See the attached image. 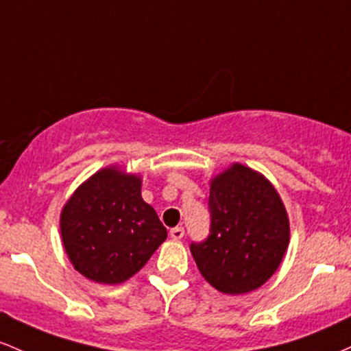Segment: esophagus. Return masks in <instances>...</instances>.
Segmentation results:
<instances>
[{"instance_id": "34e87169", "label": "esophagus", "mask_w": 351, "mask_h": 351, "mask_svg": "<svg viewBox=\"0 0 351 351\" xmlns=\"http://www.w3.org/2000/svg\"><path fill=\"white\" fill-rule=\"evenodd\" d=\"M171 237L174 240H180L184 237V228L182 227H174L171 228Z\"/></svg>"}]
</instances>
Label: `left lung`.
Segmentation results:
<instances>
[{
    "label": "left lung",
    "instance_id": "8db88e82",
    "mask_svg": "<svg viewBox=\"0 0 351 351\" xmlns=\"http://www.w3.org/2000/svg\"><path fill=\"white\" fill-rule=\"evenodd\" d=\"M210 234L191 243L200 274L219 292L249 293L280 265L290 223L280 195L261 172L232 164L210 180Z\"/></svg>",
    "mask_w": 351,
    "mask_h": 351
}]
</instances>
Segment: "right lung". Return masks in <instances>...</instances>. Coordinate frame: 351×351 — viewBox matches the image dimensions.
I'll list each match as a JSON object with an SVG mask.
<instances>
[{
  "instance_id": "add662e5",
  "label": "right lung",
  "mask_w": 351,
  "mask_h": 351,
  "mask_svg": "<svg viewBox=\"0 0 351 351\" xmlns=\"http://www.w3.org/2000/svg\"><path fill=\"white\" fill-rule=\"evenodd\" d=\"M141 186L139 176L112 165L82 182L62 207V245L74 269L89 280L125 282L167 237Z\"/></svg>"
}]
</instances>
